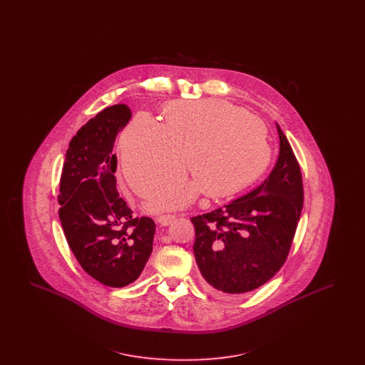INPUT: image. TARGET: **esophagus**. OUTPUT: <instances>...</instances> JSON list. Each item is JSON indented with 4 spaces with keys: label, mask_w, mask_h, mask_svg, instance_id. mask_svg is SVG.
<instances>
[{
    "label": "esophagus",
    "mask_w": 365,
    "mask_h": 365,
    "mask_svg": "<svg viewBox=\"0 0 365 365\" xmlns=\"http://www.w3.org/2000/svg\"><path fill=\"white\" fill-rule=\"evenodd\" d=\"M156 220L160 226L167 227L174 222L175 216L174 215H161L157 217Z\"/></svg>",
    "instance_id": "34e87169"
}]
</instances>
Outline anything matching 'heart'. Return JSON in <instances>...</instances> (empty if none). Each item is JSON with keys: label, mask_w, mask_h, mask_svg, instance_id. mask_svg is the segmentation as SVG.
<instances>
[{"label": "heart", "mask_w": 365, "mask_h": 365, "mask_svg": "<svg viewBox=\"0 0 365 365\" xmlns=\"http://www.w3.org/2000/svg\"><path fill=\"white\" fill-rule=\"evenodd\" d=\"M165 123L140 112L124 130L123 170L139 194L182 178L194 182L161 187L148 198L153 210L183 208L205 190L227 197L253 183L271 163L267 128L246 109L225 100L175 101Z\"/></svg>", "instance_id": "b5f03b06"}]
</instances>
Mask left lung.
I'll return each instance as SVG.
<instances>
[{
	"instance_id": "obj_1",
	"label": "left lung",
	"mask_w": 365,
	"mask_h": 365,
	"mask_svg": "<svg viewBox=\"0 0 365 365\" xmlns=\"http://www.w3.org/2000/svg\"><path fill=\"white\" fill-rule=\"evenodd\" d=\"M278 160L257 187L191 217L194 257L209 290L242 294L272 278L289 255L304 190L293 149L277 123Z\"/></svg>"
}]
</instances>
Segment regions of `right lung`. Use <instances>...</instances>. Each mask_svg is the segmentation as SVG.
Wrapping results in <instances>:
<instances>
[{
    "label": "right lung",
    "mask_w": 365,
    "mask_h": 365,
    "mask_svg": "<svg viewBox=\"0 0 365 365\" xmlns=\"http://www.w3.org/2000/svg\"><path fill=\"white\" fill-rule=\"evenodd\" d=\"M125 104L105 108L71 139L60 180V220L72 253L109 287L139 278L153 250L156 225L134 217L116 187L115 140L131 119Z\"/></svg>",
    "instance_id": "right-lung-1"
}]
</instances>
